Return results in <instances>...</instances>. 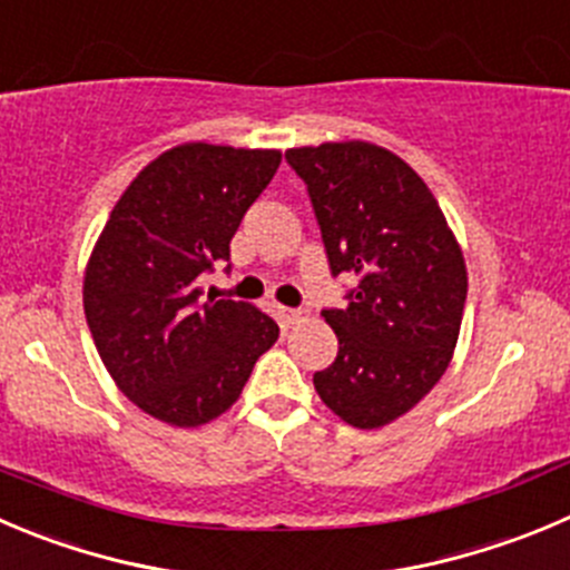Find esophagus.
I'll list each match as a JSON object with an SVG mask.
<instances>
[{"mask_svg": "<svg viewBox=\"0 0 570 570\" xmlns=\"http://www.w3.org/2000/svg\"><path fill=\"white\" fill-rule=\"evenodd\" d=\"M278 317H281V323H284V325H295V323H301L303 317H306V312H303V308L278 306Z\"/></svg>", "mask_w": 570, "mask_h": 570, "instance_id": "34e87169", "label": "esophagus"}]
</instances>
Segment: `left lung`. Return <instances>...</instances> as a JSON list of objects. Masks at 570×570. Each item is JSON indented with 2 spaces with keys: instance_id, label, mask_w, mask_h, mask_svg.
<instances>
[{
  "instance_id": "1",
  "label": "left lung",
  "mask_w": 570,
  "mask_h": 570,
  "mask_svg": "<svg viewBox=\"0 0 570 570\" xmlns=\"http://www.w3.org/2000/svg\"><path fill=\"white\" fill-rule=\"evenodd\" d=\"M306 184L331 275H353L323 308L340 340L314 373L325 406L356 429L406 414L443 379L468 297L465 258L412 167L367 141L286 150Z\"/></svg>"
}]
</instances>
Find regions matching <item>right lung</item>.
I'll return each instance as SVG.
<instances>
[{"instance_id": "add662e5", "label": "right lung", "mask_w": 570, "mask_h": 570, "mask_svg": "<svg viewBox=\"0 0 570 570\" xmlns=\"http://www.w3.org/2000/svg\"><path fill=\"white\" fill-rule=\"evenodd\" d=\"M278 164V150L175 147L127 186L94 247L82 284L94 345L116 386L164 423L189 429L234 406L278 340L273 317L200 286L230 262Z\"/></svg>"}]
</instances>
